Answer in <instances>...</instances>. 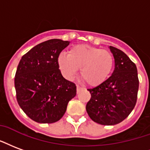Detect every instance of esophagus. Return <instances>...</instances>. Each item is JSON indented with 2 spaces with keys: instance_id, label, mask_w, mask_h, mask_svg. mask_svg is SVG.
<instances>
[{
  "instance_id": "1",
  "label": "esophagus",
  "mask_w": 150,
  "mask_h": 150,
  "mask_svg": "<svg viewBox=\"0 0 150 150\" xmlns=\"http://www.w3.org/2000/svg\"><path fill=\"white\" fill-rule=\"evenodd\" d=\"M76 89H77V93H79V92H80L82 90H83V87H81V86H77Z\"/></svg>"
}]
</instances>
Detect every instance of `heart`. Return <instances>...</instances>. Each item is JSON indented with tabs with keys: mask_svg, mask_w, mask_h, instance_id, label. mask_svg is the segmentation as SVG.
<instances>
[{
	"mask_svg": "<svg viewBox=\"0 0 150 150\" xmlns=\"http://www.w3.org/2000/svg\"><path fill=\"white\" fill-rule=\"evenodd\" d=\"M58 65L67 79L72 80L81 69V75L86 83L96 86L105 83L110 76L115 59L110 51L80 44L71 47L68 55H59Z\"/></svg>",
	"mask_w": 150,
	"mask_h": 150,
	"instance_id": "1",
	"label": "heart"
}]
</instances>
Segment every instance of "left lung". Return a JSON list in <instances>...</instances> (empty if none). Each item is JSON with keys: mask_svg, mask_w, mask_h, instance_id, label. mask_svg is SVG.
Returning a JSON list of instances; mask_svg holds the SVG:
<instances>
[{"mask_svg": "<svg viewBox=\"0 0 150 150\" xmlns=\"http://www.w3.org/2000/svg\"><path fill=\"white\" fill-rule=\"evenodd\" d=\"M115 58V70L110 77L88 89L91 95L86 110L95 122L104 126L120 123L128 117L137 103L139 81L137 67L122 51L110 46Z\"/></svg>", "mask_w": 150, "mask_h": 150, "instance_id": "1", "label": "left lung"}]
</instances>
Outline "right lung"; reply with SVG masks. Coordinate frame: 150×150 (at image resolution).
Listing matches in <instances>:
<instances>
[{
  "mask_svg": "<svg viewBox=\"0 0 150 150\" xmlns=\"http://www.w3.org/2000/svg\"><path fill=\"white\" fill-rule=\"evenodd\" d=\"M69 41L52 39L37 44L22 56L15 75L19 106L39 123H53L64 116L76 95L74 83L63 77L58 57Z\"/></svg>",
  "mask_w": 150,
  "mask_h": 150,
  "instance_id": "add662e5",
  "label": "right lung"
}]
</instances>
